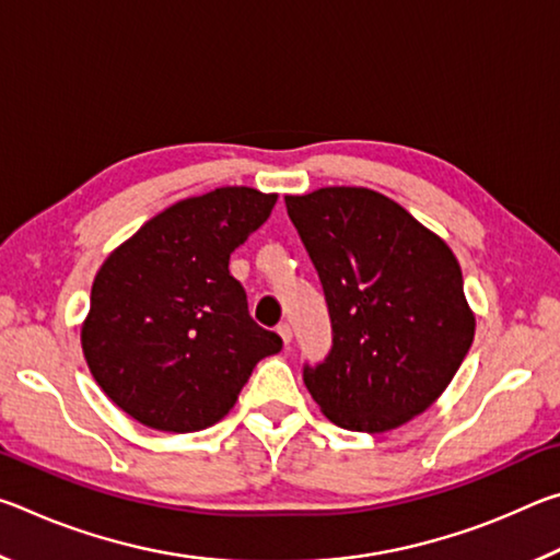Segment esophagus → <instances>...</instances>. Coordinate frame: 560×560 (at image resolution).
Listing matches in <instances>:
<instances>
[{
	"label": "esophagus",
	"mask_w": 560,
	"mask_h": 560,
	"mask_svg": "<svg viewBox=\"0 0 560 560\" xmlns=\"http://www.w3.org/2000/svg\"><path fill=\"white\" fill-rule=\"evenodd\" d=\"M277 330H279V336H281L283 343L291 346V336H293V334H291V326H289V324H279Z\"/></svg>",
	"instance_id": "34e87169"
}]
</instances>
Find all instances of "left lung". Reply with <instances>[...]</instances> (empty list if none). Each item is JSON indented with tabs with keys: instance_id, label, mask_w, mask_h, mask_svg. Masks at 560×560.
I'll list each match as a JSON object with an SVG mask.
<instances>
[{
	"instance_id": "1",
	"label": "left lung",
	"mask_w": 560,
	"mask_h": 560,
	"mask_svg": "<svg viewBox=\"0 0 560 560\" xmlns=\"http://www.w3.org/2000/svg\"><path fill=\"white\" fill-rule=\"evenodd\" d=\"M324 287L334 346L303 383L338 428L387 432L428 410L474 340L462 269L438 234L385 195L287 197Z\"/></svg>"
}]
</instances>
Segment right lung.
Listing matches in <instances>:
<instances>
[{"instance_id": "1", "label": "right lung", "mask_w": 560, "mask_h": 560, "mask_svg": "<svg viewBox=\"0 0 560 560\" xmlns=\"http://www.w3.org/2000/svg\"><path fill=\"white\" fill-rule=\"evenodd\" d=\"M277 195L220 187L145 222L96 273L81 330L93 377L132 420L197 432L232 410L261 358L283 340L249 316L230 273L236 246Z\"/></svg>"}]
</instances>
